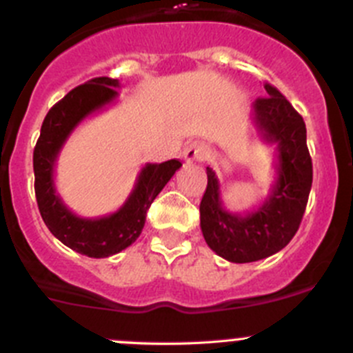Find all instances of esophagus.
<instances>
[{
	"mask_svg": "<svg viewBox=\"0 0 353 353\" xmlns=\"http://www.w3.org/2000/svg\"><path fill=\"white\" fill-rule=\"evenodd\" d=\"M208 156V147L203 142H192L183 149V159L185 163H194V161H203Z\"/></svg>",
	"mask_w": 353,
	"mask_h": 353,
	"instance_id": "34e87169",
	"label": "esophagus"
}]
</instances>
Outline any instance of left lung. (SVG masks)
Here are the masks:
<instances>
[{
	"label": "left lung",
	"mask_w": 353,
	"mask_h": 353,
	"mask_svg": "<svg viewBox=\"0 0 353 353\" xmlns=\"http://www.w3.org/2000/svg\"><path fill=\"white\" fill-rule=\"evenodd\" d=\"M268 97L253 102V121L267 143H275V182L267 199L246 214L223 208L220 182L206 168L208 185L201 201V230L208 246L225 260L250 263L288 246L296 234L312 189V159L305 121L286 97L265 83Z\"/></svg>",
	"instance_id": "8db88e82"
}]
</instances>
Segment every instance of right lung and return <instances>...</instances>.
Instances as JSON below:
<instances>
[{
    "label": "right lung",
    "mask_w": 353,
    "mask_h": 353,
    "mask_svg": "<svg viewBox=\"0 0 353 353\" xmlns=\"http://www.w3.org/2000/svg\"><path fill=\"white\" fill-rule=\"evenodd\" d=\"M116 88H119L117 79L95 78L70 90L46 114L32 156L36 201L43 221L60 243L90 258L112 256L132 246L142 234L147 210L152 201L170 182L174 171L182 166L179 159L161 164L147 163L128 199L116 213L107 216L83 218L63 204L53 180L59 152L85 117L102 110L117 99L119 93Z\"/></svg>",
    "instance_id": "add662e5"
}]
</instances>
